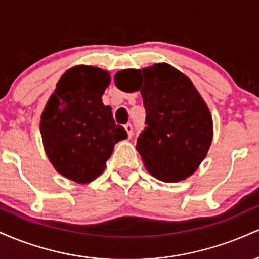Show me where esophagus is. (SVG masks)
I'll return each instance as SVG.
<instances>
[{"label":"esophagus","mask_w":259,"mask_h":259,"mask_svg":"<svg viewBox=\"0 0 259 259\" xmlns=\"http://www.w3.org/2000/svg\"><path fill=\"white\" fill-rule=\"evenodd\" d=\"M124 127H125L127 136H129V138H132V135H133V125H132V124L127 123V124H125V125H124Z\"/></svg>","instance_id":"1"}]
</instances>
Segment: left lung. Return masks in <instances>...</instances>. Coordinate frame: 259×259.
<instances>
[{"instance_id": "8db88e82", "label": "left lung", "mask_w": 259, "mask_h": 259, "mask_svg": "<svg viewBox=\"0 0 259 259\" xmlns=\"http://www.w3.org/2000/svg\"><path fill=\"white\" fill-rule=\"evenodd\" d=\"M136 78L146 111V127L136 150L148 173L165 183L189 178L207 156L213 139L209 109L185 74L167 63L115 74V85L125 91V81Z\"/></svg>"}]
</instances>
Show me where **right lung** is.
<instances>
[{"label":"right lung","instance_id":"1","mask_svg":"<svg viewBox=\"0 0 259 259\" xmlns=\"http://www.w3.org/2000/svg\"><path fill=\"white\" fill-rule=\"evenodd\" d=\"M109 82L106 70L75 65L59 79L41 115L45 152L59 174L75 183L102 174L114 145L127 138L102 102Z\"/></svg>","mask_w":259,"mask_h":259}]
</instances>
